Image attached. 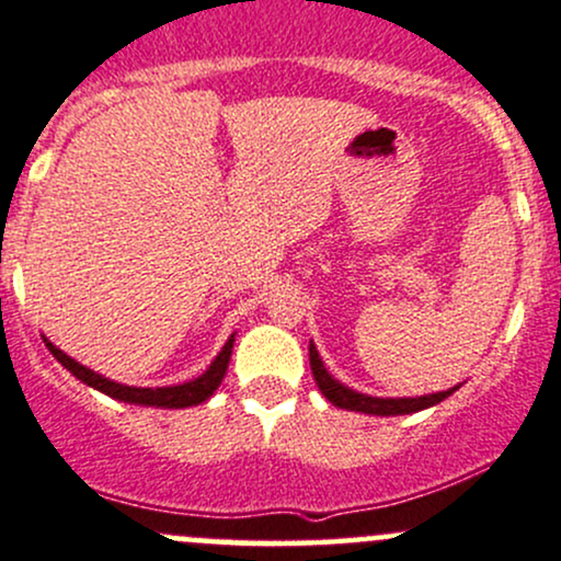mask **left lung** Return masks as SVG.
Here are the masks:
<instances>
[{"label": "left lung", "mask_w": 561, "mask_h": 561, "mask_svg": "<svg viewBox=\"0 0 561 561\" xmlns=\"http://www.w3.org/2000/svg\"><path fill=\"white\" fill-rule=\"evenodd\" d=\"M309 363H311V374H314L317 387L322 389V394L339 409H350V411H363V414H376V416H398V414H414V411L430 409V405L440 403L444 398H449L457 387L446 389V392H435V394H424V398H368V394H359L355 389L339 385L333 376L328 374L325 365H322L320 355H317L314 344H309Z\"/></svg>", "instance_id": "1"}]
</instances>
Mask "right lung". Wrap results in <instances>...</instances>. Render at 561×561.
<instances>
[{
  "mask_svg": "<svg viewBox=\"0 0 561 561\" xmlns=\"http://www.w3.org/2000/svg\"><path fill=\"white\" fill-rule=\"evenodd\" d=\"M45 346H47V350H50V355L56 357L58 363L64 365V368L69 370V374L78 376V379L85 381L88 387H93V389H99V392L110 394V398L123 400V403L158 405V409H187V405L204 403V400L211 398V392H215V389L220 387L222 376H226V370H228V363H231L233 335H231V339H228V344L222 346L220 355L215 357V363L209 365V370L198 376V379L185 381V385H176V387H156V389L117 385V381H110V379H104V376L93 374V370L85 368V365L75 363L72 357H67L61 350H56V346H53L47 339H45Z\"/></svg>",
  "mask_w": 561,
  "mask_h": 561,
  "instance_id": "obj_1",
  "label": "right lung"
}]
</instances>
